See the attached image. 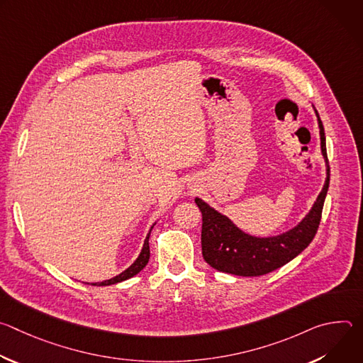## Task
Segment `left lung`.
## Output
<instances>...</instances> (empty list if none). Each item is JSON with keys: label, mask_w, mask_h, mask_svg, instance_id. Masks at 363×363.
Listing matches in <instances>:
<instances>
[{"label": "left lung", "mask_w": 363, "mask_h": 363, "mask_svg": "<svg viewBox=\"0 0 363 363\" xmlns=\"http://www.w3.org/2000/svg\"><path fill=\"white\" fill-rule=\"evenodd\" d=\"M315 112L320 129V145L328 167V177L312 210L298 225L276 237H252L237 228L225 216L211 208L208 203L195 198V203L202 214V257L213 269L242 277L263 276L291 262L313 241L322 220V210L330 181L325 129L318 111Z\"/></svg>", "instance_id": "1"}]
</instances>
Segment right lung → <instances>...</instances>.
<instances>
[{
	"mask_svg": "<svg viewBox=\"0 0 363 363\" xmlns=\"http://www.w3.org/2000/svg\"><path fill=\"white\" fill-rule=\"evenodd\" d=\"M152 228H150V231H152ZM149 235H150V233L147 234V237H146V240L143 242V248H142L139 257L136 258V262L129 269H126L123 273H121L119 276H116V277H113L111 280H105V281H101V283H91V284L93 286H111V284H116V283H121L123 280H128V279L136 276L140 270H143V267L149 262V255H150V251H149Z\"/></svg>",
	"mask_w": 363,
	"mask_h": 363,
	"instance_id": "obj_1",
	"label": "right lung"
}]
</instances>
